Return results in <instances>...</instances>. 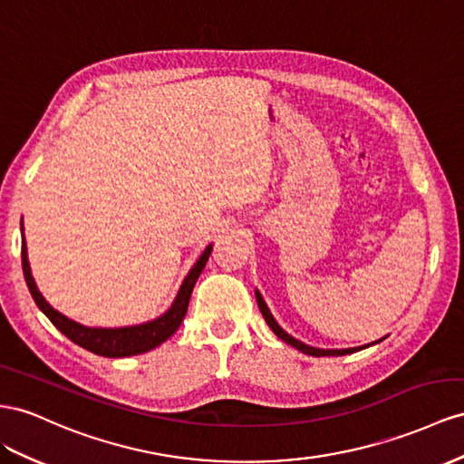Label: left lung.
<instances>
[{"mask_svg": "<svg viewBox=\"0 0 464 464\" xmlns=\"http://www.w3.org/2000/svg\"><path fill=\"white\" fill-rule=\"evenodd\" d=\"M256 300H257V306H259V310H261V314H263V318H266V322H267V325L269 328L273 330V334L279 337V340H283L285 343H289L291 347H295V349H298V352H303V353H306V355H312V357H335V355H347V353H355V352H361V349H365V347H369V345H374V343H379V342H382L384 337H381V340H377V342H372V343H367V345H361V347H349V349H320V347H312V345H306V343H303L300 340H296V337H293L291 334H286L281 325L277 324V320L273 318V314H271V310L267 308V303L266 300H263V296H261V293L256 289Z\"/></svg>", "mask_w": 464, "mask_h": 464, "instance_id": "1", "label": "left lung"}]
</instances>
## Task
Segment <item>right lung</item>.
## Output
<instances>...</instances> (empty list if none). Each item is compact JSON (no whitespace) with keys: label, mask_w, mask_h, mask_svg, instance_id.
I'll return each instance as SVG.
<instances>
[{"label":"right lung","mask_w":464,"mask_h":464,"mask_svg":"<svg viewBox=\"0 0 464 464\" xmlns=\"http://www.w3.org/2000/svg\"><path fill=\"white\" fill-rule=\"evenodd\" d=\"M21 234H23V220H21ZM210 252H212V244L205 247L201 257L195 261V266L189 269V273L185 275L178 295H175L171 306L164 312V314H160L158 318L148 320L144 324L122 325V328H90V325L73 322L72 318L64 316L62 312L50 306L33 279L24 234H23V244H21V263H23V275H24V281H27L31 296L34 298L36 306L43 310V314L76 345L87 349V352H92L95 355L115 359V357H130V355L146 353L150 349L164 343L168 337H171L175 332H178V328L185 318L187 306H189L193 286L198 279V275L203 273Z\"/></svg>","instance_id":"obj_1"}]
</instances>
